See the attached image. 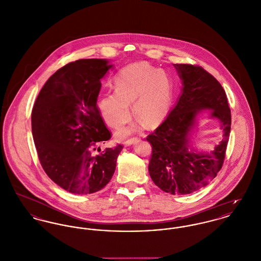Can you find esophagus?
<instances>
[{
  "label": "esophagus",
  "instance_id": "1",
  "mask_svg": "<svg viewBox=\"0 0 261 261\" xmlns=\"http://www.w3.org/2000/svg\"><path fill=\"white\" fill-rule=\"evenodd\" d=\"M137 141H139V139H137V138H134V139H127V140H125L124 142H123V145L124 146H129V145H132V144H134V143H136Z\"/></svg>",
  "mask_w": 261,
  "mask_h": 261
}]
</instances>
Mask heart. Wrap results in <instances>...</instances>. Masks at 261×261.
I'll use <instances>...</instances> for the list:
<instances>
[{"mask_svg":"<svg viewBox=\"0 0 261 261\" xmlns=\"http://www.w3.org/2000/svg\"><path fill=\"white\" fill-rule=\"evenodd\" d=\"M116 91L103 94L98 110L112 127H120L128 122L133 113L146 126H153L166 116L171 103V87L167 77L145 62L130 64L121 70L115 78ZM138 128V124L122 127L118 139H124Z\"/></svg>","mask_w":261,"mask_h":261,"instance_id":"b5f03b06","label":"heart"}]
</instances>
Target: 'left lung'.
<instances>
[{"label":"left lung","instance_id":"8db88e82","mask_svg":"<svg viewBox=\"0 0 261 261\" xmlns=\"http://www.w3.org/2000/svg\"><path fill=\"white\" fill-rule=\"evenodd\" d=\"M182 80V93L167 118L147 136L152 146L149 175L157 187L172 195L197 191L221 170L230 132V110L219 81L201 66L173 64ZM202 109L221 122L224 136L211 153H198L189 144L190 133Z\"/></svg>","mask_w":261,"mask_h":261}]
</instances>
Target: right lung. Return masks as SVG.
<instances>
[{
	"label": "right lung",
	"mask_w": 261,
	"mask_h": 261,
	"mask_svg": "<svg viewBox=\"0 0 261 261\" xmlns=\"http://www.w3.org/2000/svg\"><path fill=\"white\" fill-rule=\"evenodd\" d=\"M113 67L106 59H79L57 70L40 90L32 129L40 164L64 190L100 191L116 170L122 145L93 150L111 139L97 107L101 79ZM100 148V147H99Z\"/></svg>",
	"instance_id": "1"
}]
</instances>
